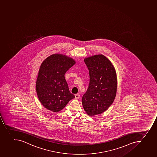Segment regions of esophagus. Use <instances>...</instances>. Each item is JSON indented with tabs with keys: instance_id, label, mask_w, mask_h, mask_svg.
Returning a JSON list of instances; mask_svg holds the SVG:
<instances>
[{
	"instance_id": "esophagus-1",
	"label": "esophagus",
	"mask_w": 157,
	"mask_h": 157,
	"mask_svg": "<svg viewBox=\"0 0 157 157\" xmlns=\"http://www.w3.org/2000/svg\"><path fill=\"white\" fill-rule=\"evenodd\" d=\"M80 98V94H75V98L76 99H79Z\"/></svg>"
}]
</instances>
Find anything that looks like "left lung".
I'll use <instances>...</instances> for the list:
<instances>
[{
	"instance_id": "left-lung-1",
	"label": "left lung",
	"mask_w": 157,
	"mask_h": 157,
	"mask_svg": "<svg viewBox=\"0 0 157 157\" xmlns=\"http://www.w3.org/2000/svg\"><path fill=\"white\" fill-rule=\"evenodd\" d=\"M89 70L90 84L82 97L84 109L90 116L98 115L107 110L115 99L117 76L111 61L102 54L84 58Z\"/></svg>"
}]
</instances>
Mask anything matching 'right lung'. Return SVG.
I'll return each mask as SVG.
<instances>
[{
	"label": "right lung",
	"instance_id": "1",
	"mask_svg": "<svg viewBox=\"0 0 157 157\" xmlns=\"http://www.w3.org/2000/svg\"><path fill=\"white\" fill-rule=\"evenodd\" d=\"M75 63L71 57L54 54L46 58L40 65L36 91L40 103L49 110L59 112L75 98L70 92L64 74Z\"/></svg>",
	"mask_w": 157,
	"mask_h": 157
}]
</instances>
